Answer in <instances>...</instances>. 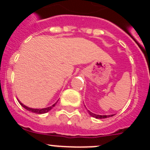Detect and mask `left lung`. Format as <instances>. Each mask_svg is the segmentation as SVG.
<instances>
[{
	"mask_svg": "<svg viewBox=\"0 0 150 150\" xmlns=\"http://www.w3.org/2000/svg\"><path fill=\"white\" fill-rule=\"evenodd\" d=\"M88 114L90 115L91 116H92V117L94 118H96V119H105V118H108V117H111V116H114V115H104V116H102V115H97V114H95V113H93V112H91V111L88 110Z\"/></svg>",
	"mask_w": 150,
	"mask_h": 150,
	"instance_id": "1",
	"label": "left lung"
}]
</instances>
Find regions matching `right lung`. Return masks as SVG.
<instances>
[{"mask_svg": "<svg viewBox=\"0 0 150 150\" xmlns=\"http://www.w3.org/2000/svg\"><path fill=\"white\" fill-rule=\"evenodd\" d=\"M18 102H19V104H21V105L22 106V107L25 108V109H26L27 110L30 111V112H34V113H37V114H43V113H46V112H49V111L50 110H52V107H54L55 106V104H57V101L56 103H55V104H53V105H52L51 107H46V108H43V109H33V108H30V107H26L25 105H24L22 103H21L19 100H18Z\"/></svg>", "mask_w": 150, "mask_h": 150, "instance_id": "1", "label": "right lung"}]
</instances>
